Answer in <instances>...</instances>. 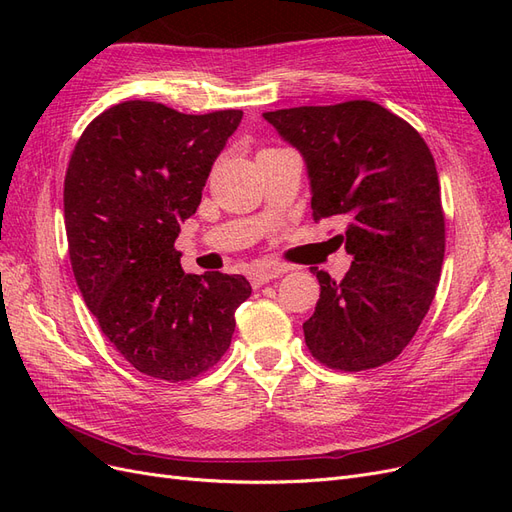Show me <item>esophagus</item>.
<instances>
[{
  "instance_id": "esophagus-1",
  "label": "esophagus",
  "mask_w": 512,
  "mask_h": 512,
  "mask_svg": "<svg viewBox=\"0 0 512 512\" xmlns=\"http://www.w3.org/2000/svg\"><path fill=\"white\" fill-rule=\"evenodd\" d=\"M288 269L286 267H282V265H258L252 273H250V282H252V286L254 288H260V286H265V284H269L271 280H275V277H280V275H284Z\"/></svg>"
}]
</instances>
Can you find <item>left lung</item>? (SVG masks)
I'll return each mask as SVG.
<instances>
[{"mask_svg":"<svg viewBox=\"0 0 512 512\" xmlns=\"http://www.w3.org/2000/svg\"><path fill=\"white\" fill-rule=\"evenodd\" d=\"M301 153L312 218L346 220L344 280L312 269L320 299L305 344L333 369L363 371L401 354L436 297L444 213L436 162L408 121L369 100L262 113Z\"/></svg>","mask_w":512,"mask_h":512,"instance_id":"8db88e82","label":"left lung"}]
</instances>
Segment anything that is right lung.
Masks as SVG:
<instances>
[{"label": "right lung", "mask_w": 512, "mask_h": 512, "mask_svg": "<svg viewBox=\"0 0 512 512\" xmlns=\"http://www.w3.org/2000/svg\"><path fill=\"white\" fill-rule=\"evenodd\" d=\"M241 117L128 100L91 121L70 158L64 218L76 284L108 342L151 378L190 380L218 363L252 294L243 275L185 273L175 250Z\"/></svg>", "instance_id": "1"}]
</instances>
